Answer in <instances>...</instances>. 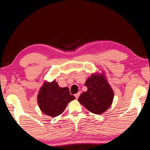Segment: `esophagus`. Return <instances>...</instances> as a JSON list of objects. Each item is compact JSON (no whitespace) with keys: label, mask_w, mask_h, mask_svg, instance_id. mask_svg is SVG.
Returning <instances> with one entry per match:
<instances>
[{"label":"esophagus","mask_w":150,"mask_h":150,"mask_svg":"<svg viewBox=\"0 0 150 150\" xmlns=\"http://www.w3.org/2000/svg\"><path fill=\"white\" fill-rule=\"evenodd\" d=\"M80 95H81V92H78V93H76V94H75V97H76V99H78V98H79V96H80Z\"/></svg>","instance_id":"34e87169"}]
</instances>
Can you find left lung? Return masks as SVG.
<instances>
[{"label": "left lung", "instance_id": "obj_1", "mask_svg": "<svg viewBox=\"0 0 150 150\" xmlns=\"http://www.w3.org/2000/svg\"><path fill=\"white\" fill-rule=\"evenodd\" d=\"M85 86L88 90L79 97V102L92 113L99 115L108 110L113 100L114 92L104 74H92Z\"/></svg>", "mask_w": 150, "mask_h": 150}]
</instances>
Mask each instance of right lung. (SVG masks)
Segmentation results:
<instances>
[{
	"mask_svg": "<svg viewBox=\"0 0 150 150\" xmlns=\"http://www.w3.org/2000/svg\"><path fill=\"white\" fill-rule=\"evenodd\" d=\"M74 99L75 97L70 95L69 88H60L55 80L52 82L45 81L38 95L40 110L52 117L62 114L68 103Z\"/></svg>",
	"mask_w": 150,
	"mask_h": 150,
	"instance_id": "1",
	"label": "right lung"
}]
</instances>
